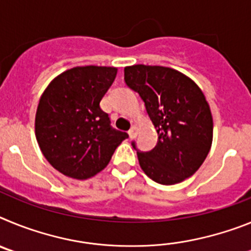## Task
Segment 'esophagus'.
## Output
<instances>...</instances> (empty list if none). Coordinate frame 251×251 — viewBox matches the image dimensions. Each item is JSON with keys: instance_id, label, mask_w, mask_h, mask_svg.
Returning a JSON list of instances; mask_svg holds the SVG:
<instances>
[{"instance_id": "1", "label": "esophagus", "mask_w": 251, "mask_h": 251, "mask_svg": "<svg viewBox=\"0 0 251 251\" xmlns=\"http://www.w3.org/2000/svg\"><path fill=\"white\" fill-rule=\"evenodd\" d=\"M137 133H138V127H137V126H133L129 129V132H128V134H129L130 138H134V137L137 136Z\"/></svg>"}]
</instances>
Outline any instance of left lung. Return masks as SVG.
Wrapping results in <instances>:
<instances>
[{
  "instance_id": "obj_1",
  "label": "left lung",
  "mask_w": 251,
  "mask_h": 251,
  "mask_svg": "<svg viewBox=\"0 0 251 251\" xmlns=\"http://www.w3.org/2000/svg\"><path fill=\"white\" fill-rule=\"evenodd\" d=\"M124 80L145 101L158 134L152 151L137 152L139 166L157 183L182 182L200 168L212 145V114L202 90L182 73L158 65L126 66Z\"/></svg>"
}]
</instances>
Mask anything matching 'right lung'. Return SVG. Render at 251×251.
<instances>
[{"instance_id":"obj_1","label":"right lung","mask_w":251,"mask_h":251,"mask_svg":"<svg viewBox=\"0 0 251 251\" xmlns=\"http://www.w3.org/2000/svg\"><path fill=\"white\" fill-rule=\"evenodd\" d=\"M115 75L113 66H76L57 75L40 98L35 136L44 157L65 176H95L128 138L110 127L99 105Z\"/></svg>"}]
</instances>
